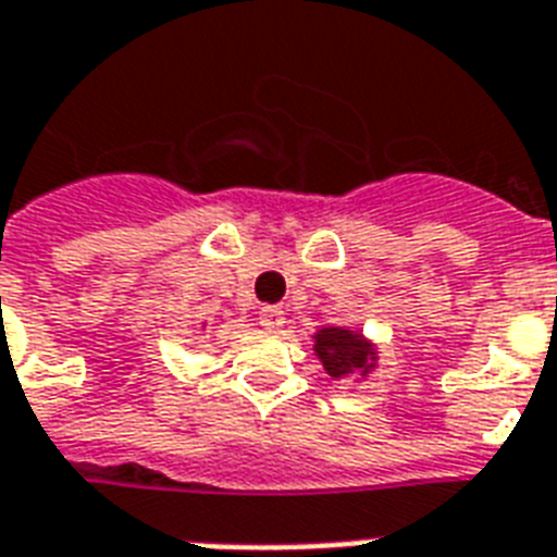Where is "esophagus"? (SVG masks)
Masks as SVG:
<instances>
[{"instance_id":"1","label":"esophagus","mask_w":557,"mask_h":557,"mask_svg":"<svg viewBox=\"0 0 557 557\" xmlns=\"http://www.w3.org/2000/svg\"><path fill=\"white\" fill-rule=\"evenodd\" d=\"M283 323H286V312L280 309V306H262L260 309V326L269 332L283 330Z\"/></svg>"}]
</instances>
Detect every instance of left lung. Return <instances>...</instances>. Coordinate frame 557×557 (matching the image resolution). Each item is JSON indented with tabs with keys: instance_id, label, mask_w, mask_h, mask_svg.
I'll return each mask as SVG.
<instances>
[{
	"instance_id": "obj_1",
	"label": "left lung",
	"mask_w": 557,
	"mask_h": 557,
	"mask_svg": "<svg viewBox=\"0 0 557 557\" xmlns=\"http://www.w3.org/2000/svg\"><path fill=\"white\" fill-rule=\"evenodd\" d=\"M314 352L332 379L367 372L375 361V352L358 332L338 330V326H330V330H321L314 335Z\"/></svg>"
}]
</instances>
